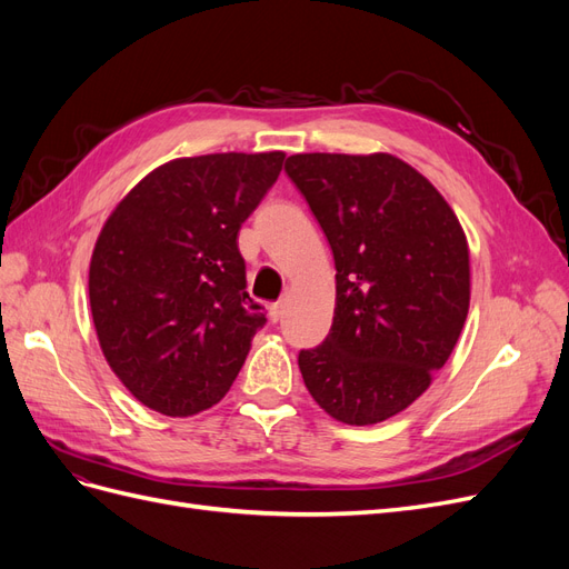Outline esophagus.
<instances>
[{"label":"esophagus","mask_w":569,"mask_h":569,"mask_svg":"<svg viewBox=\"0 0 569 569\" xmlns=\"http://www.w3.org/2000/svg\"><path fill=\"white\" fill-rule=\"evenodd\" d=\"M268 316H270V320H272V322L282 320V316H284V303H282V301H274V303H270V308H268Z\"/></svg>","instance_id":"1"}]
</instances>
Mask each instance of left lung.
<instances>
[{
  "mask_svg": "<svg viewBox=\"0 0 569 569\" xmlns=\"http://www.w3.org/2000/svg\"><path fill=\"white\" fill-rule=\"evenodd\" d=\"M287 176L332 247V330L299 353L343 425H377L427 391L470 308L468 237L439 189L391 153H295Z\"/></svg>",
  "mask_w": 569,
  "mask_h": 569,
  "instance_id": "obj_1",
  "label": "left lung"
}]
</instances>
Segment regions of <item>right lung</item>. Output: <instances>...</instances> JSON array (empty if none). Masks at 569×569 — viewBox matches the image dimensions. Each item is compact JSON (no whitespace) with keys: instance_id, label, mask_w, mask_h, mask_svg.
Masks as SVG:
<instances>
[{"instance_id":"right-lung-1","label":"right lung","mask_w":569,"mask_h":569,"mask_svg":"<svg viewBox=\"0 0 569 569\" xmlns=\"http://www.w3.org/2000/svg\"><path fill=\"white\" fill-rule=\"evenodd\" d=\"M284 151L173 159L137 182L101 228L90 308L101 353L147 408L187 418L216 406L266 316L247 295L242 222Z\"/></svg>"}]
</instances>
